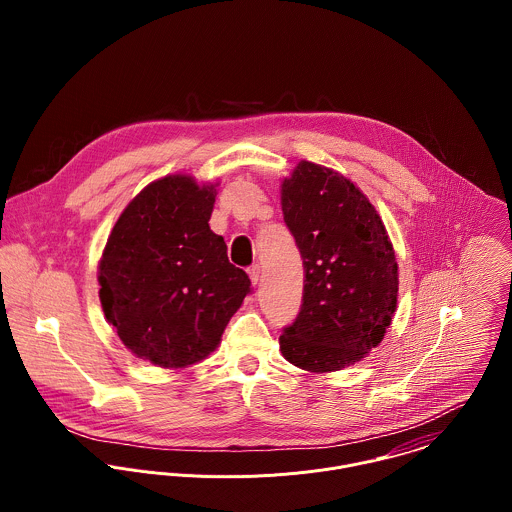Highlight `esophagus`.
<instances>
[{
  "label": "esophagus",
  "instance_id": "1",
  "mask_svg": "<svg viewBox=\"0 0 512 512\" xmlns=\"http://www.w3.org/2000/svg\"><path fill=\"white\" fill-rule=\"evenodd\" d=\"M248 276H250V282L256 286L258 280H260V266H252L248 268Z\"/></svg>",
  "mask_w": 512,
  "mask_h": 512
}]
</instances>
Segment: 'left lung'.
<instances>
[{
    "label": "left lung",
    "instance_id": "obj_1",
    "mask_svg": "<svg viewBox=\"0 0 512 512\" xmlns=\"http://www.w3.org/2000/svg\"><path fill=\"white\" fill-rule=\"evenodd\" d=\"M280 193L305 272L303 303L280 351L317 374L355 365L384 339L398 303L384 222L351 179L313 161L301 159Z\"/></svg>",
    "mask_w": 512,
    "mask_h": 512
}]
</instances>
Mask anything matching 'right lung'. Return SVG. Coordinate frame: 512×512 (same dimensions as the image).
Returning <instances> with one entry per match:
<instances>
[{"mask_svg":"<svg viewBox=\"0 0 512 512\" xmlns=\"http://www.w3.org/2000/svg\"><path fill=\"white\" fill-rule=\"evenodd\" d=\"M219 183L185 173L144 187L116 220L98 262L100 303L120 341L161 368L201 363L250 292L209 226Z\"/></svg>","mask_w":512,"mask_h":512,"instance_id":"1","label":"right lung"}]
</instances>
